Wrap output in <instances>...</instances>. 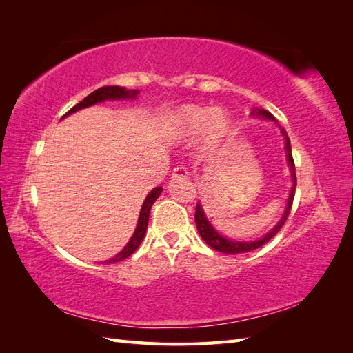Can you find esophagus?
Masks as SVG:
<instances>
[{"mask_svg": "<svg viewBox=\"0 0 353 353\" xmlns=\"http://www.w3.org/2000/svg\"><path fill=\"white\" fill-rule=\"evenodd\" d=\"M188 176V169L184 168V166H176L174 170H172V178L176 179V178H187Z\"/></svg>", "mask_w": 353, "mask_h": 353, "instance_id": "1", "label": "esophagus"}]
</instances>
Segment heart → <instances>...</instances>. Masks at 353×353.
Wrapping results in <instances>:
<instances>
[{"mask_svg": "<svg viewBox=\"0 0 353 353\" xmlns=\"http://www.w3.org/2000/svg\"><path fill=\"white\" fill-rule=\"evenodd\" d=\"M169 130L176 140H190L200 134L205 147L216 145L230 130V117L221 109L199 104H184L169 116Z\"/></svg>", "mask_w": 353, "mask_h": 353, "instance_id": "1", "label": "heart"}]
</instances>
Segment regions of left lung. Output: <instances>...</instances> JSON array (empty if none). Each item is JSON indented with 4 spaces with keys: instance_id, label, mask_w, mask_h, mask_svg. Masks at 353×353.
Listing matches in <instances>:
<instances>
[{
    "instance_id": "8db88e82",
    "label": "left lung",
    "mask_w": 353,
    "mask_h": 353,
    "mask_svg": "<svg viewBox=\"0 0 353 353\" xmlns=\"http://www.w3.org/2000/svg\"><path fill=\"white\" fill-rule=\"evenodd\" d=\"M250 116L253 117H261V119H266V121H272L274 123H276V126L281 130V134L284 137V148H285V157H287V163L288 168H290V174H292V181H293V185L290 190V194H288L287 199V205L284 209V213L281 219L275 223L274 228L271 231H268L265 234L263 237L258 239V240H250V241H239V240H232L228 237H223L219 231L215 230V227L212 225L210 221L208 219L205 210H203L201 203H197V208H196V225H197V231L200 234V237L205 240V243L213 250L221 252V253H227V254H237V253H248L252 252L254 249H259L261 245H263L265 243H268L276 232L281 230V227L284 225V222L288 216V213H290L292 205H293V199H294V191H296V172H294V162H293V156H292V145H290V138L287 137V132L284 131V128H281L279 125V122L275 121V117L263 109H258V108H253L250 112Z\"/></svg>"
}]
</instances>
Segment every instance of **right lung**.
<instances>
[{"label":"right lung","instance_id":"add662e5","mask_svg":"<svg viewBox=\"0 0 353 353\" xmlns=\"http://www.w3.org/2000/svg\"><path fill=\"white\" fill-rule=\"evenodd\" d=\"M140 94V91L138 90H126L123 87H101L99 90H95L94 92H91L88 97H85L81 103H78L77 105H73V108L61 117V119H65L66 116L78 112V110H82V109H87V108H91V105L94 104H99V103H103V101H113V100H135L137 95ZM162 187H156L153 188L150 193L147 194L143 206H141V210H140V216H138V222H137V228L132 234V237L130 239V241L126 243L125 248L114 254L113 258L104 261L105 263H114V262H121L123 259H126L128 256H131L137 249L138 245L141 244V241L144 240V236H145V231H147V223H148V216H150V209L153 206V203L157 200V197L162 194Z\"/></svg>","mask_w":353,"mask_h":353}]
</instances>
